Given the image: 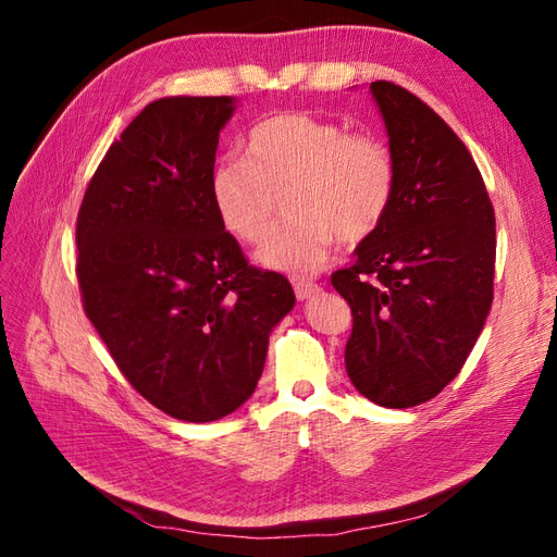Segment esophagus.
<instances>
[{
    "label": "esophagus",
    "mask_w": 557,
    "mask_h": 557,
    "mask_svg": "<svg viewBox=\"0 0 557 557\" xmlns=\"http://www.w3.org/2000/svg\"><path fill=\"white\" fill-rule=\"evenodd\" d=\"M293 288H295L297 299H299V301H305V299L313 297V295L320 290V285H318V283H313V281H295V283H293Z\"/></svg>",
    "instance_id": "obj_1"
}]
</instances>
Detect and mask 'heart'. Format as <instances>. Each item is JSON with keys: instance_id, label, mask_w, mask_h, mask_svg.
Masks as SVG:
<instances>
[{"instance_id": "heart-1", "label": "heart", "mask_w": 557, "mask_h": 557, "mask_svg": "<svg viewBox=\"0 0 557 557\" xmlns=\"http://www.w3.org/2000/svg\"><path fill=\"white\" fill-rule=\"evenodd\" d=\"M288 193L297 221L276 232L258 260L285 274H315L339 239L356 246L385 221L395 195L391 148L374 134L288 111L250 129L246 160L218 162L211 174L218 218L252 246L274 230L278 197Z\"/></svg>"}]
</instances>
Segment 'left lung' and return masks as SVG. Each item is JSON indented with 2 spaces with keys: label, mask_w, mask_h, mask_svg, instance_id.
I'll list each match as a JSON object with an SVG mask.
<instances>
[{
  "label": "left lung",
  "mask_w": 557,
  "mask_h": 557,
  "mask_svg": "<svg viewBox=\"0 0 557 557\" xmlns=\"http://www.w3.org/2000/svg\"><path fill=\"white\" fill-rule=\"evenodd\" d=\"M372 90L391 137L395 195L381 227L332 274L352 313L346 372L379 407L409 409L460 374L493 305L495 209L444 117L395 86Z\"/></svg>",
  "instance_id": "obj_1"
}]
</instances>
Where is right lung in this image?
<instances>
[{
	"label": "right lung",
	"mask_w": 557,
	"mask_h": 557,
	"mask_svg": "<svg viewBox=\"0 0 557 557\" xmlns=\"http://www.w3.org/2000/svg\"><path fill=\"white\" fill-rule=\"evenodd\" d=\"M232 97H164L113 141L83 195V309L123 376L172 418L211 423L262 376L295 307L285 276L248 264L211 199Z\"/></svg>",
	"instance_id": "right-lung-1"
}]
</instances>
